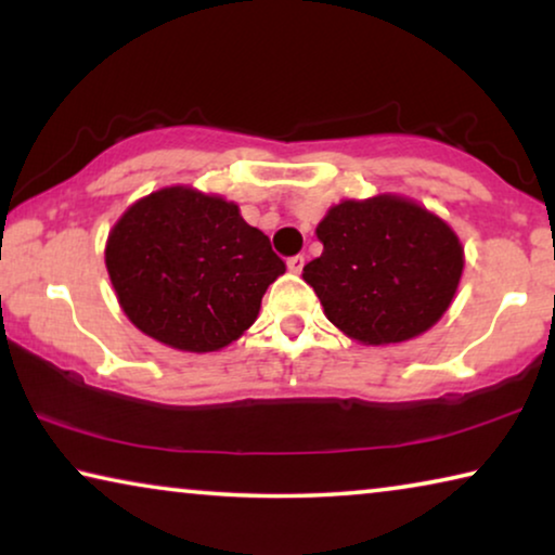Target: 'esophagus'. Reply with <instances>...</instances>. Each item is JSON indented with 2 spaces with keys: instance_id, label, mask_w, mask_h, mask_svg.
<instances>
[{
  "instance_id": "34e87169",
  "label": "esophagus",
  "mask_w": 555,
  "mask_h": 555,
  "mask_svg": "<svg viewBox=\"0 0 555 555\" xmlns=\"http://www.w3.org/2000/svg\"><path fill=\"white\" fill-rule=\"evenodd\" d=\"M286 267H288V271H294V274H299V271L304 269V256L296 254V256H292V259H286Z\"/></svg>"
}]
</instances>
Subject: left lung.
<instances>
[{"mask_svg":"<svg viewBox=\"0 0 555 555\" xmlns=\"http://www.w3.org/2000/svg\"><path fill=\"white\" fill-rule=\"evenodd\" d=\"M317 236L324 251L301 276L326 319L362 345H397L427 332L457 292L460 238L415 201H345L330 208Z\"/></svg>","mask_w":555,"mask_h":555,"instance_id":"8db88e82","label":"left lung"}]
</instances>
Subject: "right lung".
Wrapping results in <instances>:
<instances>
[{
    "label": "right lung",
    "mask_w": 555,
    "mask_h": 555,
    "mask_svg": "<svg viewBox=\"0 0 555 555\" xmlns=\"http://www.w3.org/2000/svg\"><path fill=\"white\" fill-rule=\"evenodd\" d=\"M105 267L130 322L183 352H216L238 339L286 271L236 203L183 185L125 210L107 236Z\"/></svg>",
    "instance_id": "obj_1"
}]
</instances>
